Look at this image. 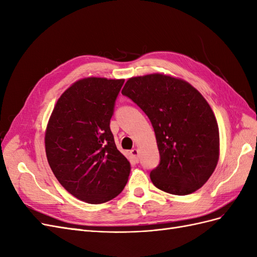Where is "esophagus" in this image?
I'll return each mask as SVG.
<instances>
[{"mask_svg":"<svg viewBox=\"0 0 257 257\" xmlns=\"http://www.w3.org/2000/svg\"><path fill=\"white\" fill-rule=\"evenodd\" d=\"M130 153H131V155L132 157H133L135 160H136V162H138V159H139V157H138V150L137 149H132L131 151H130Z\"/></svg>","mask_w":257,"mask_h":257,"instance_id":"34e87169","label":"esophagus"}]
</instances>
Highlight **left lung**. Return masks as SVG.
I'll return each instance as SVG.
<instances>
[{"instance_id": "8db88e82", "label": "left lung", "mask_w": 257, "mask_h": 257, "mask_svg": "<svg viewBox=\"0 0 257 257\" xmlns=\"http://www.w3.org/2000/svg\"><path fill=\"white\" fill-rule=\"evenodd\" d=\"M122 94L148 115L157 137L160 163L150 178L158 189L188 195L201 188L219 160V126L203 95L190 83L152 74L133 77Z\"/></svg>"}]
</instances>
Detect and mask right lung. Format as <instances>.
I'll use <instances>...</instances> for the list:
<instances>
[{
  "instance_id": "1",
  "label": "right lung",
  "mask_w": 257,
  "mask_h": 257,
  "mask_svg": "<svg viewBox=\"0 0 257 257\" xmlns=\"http://www.w3.org/2000/svg\"><path fill=\"white\" fill-rule=\"evenodd\" d=\"M123 79H81L58 99L45 136L46 155L63 188L82 201L102 204L114 198L131 173L110 131Z\"/></svg>"
}]
</instances>
